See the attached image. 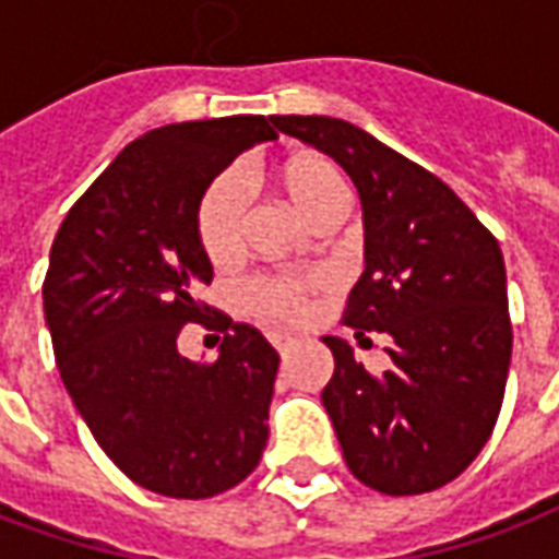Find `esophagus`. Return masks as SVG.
<instances>
[{
    "instance_id": "obj_1",
    "label": "esophagus",
    "mask_w": 559,
    "mask_h": 559,
    "mask_svg": "<svg viewBox=\"0 0 559 559\" xmlns=\"http://www.w3.org/2000/svg\"><path fill=\"white\" fill-rule=\"evenodd\" d=\"M271 345H274L276 352L285 354L292 345H295V336H285V333H271Z\"/></svg>"
}]
</instances>
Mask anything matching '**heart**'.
Wrapping results in <instances>:
<instances>
[{"label":"heart","mask_w":559,"mask_h":559,"mask_svg":"<svg viewBox=\"0 0 559 559\" xmlns=\"http://www.w3.org/2000/svg\"><path fill=\"white\" fill-rule=\"evenodd\" d=\"M274 185L285 195V202L307 219L312 229L340 226L348 207L352 190L340 166L321 154H292L274 169ZM243 223H247V202L243 187L235 175H219L199 199L195 207V231L202 250L214 264L231 262L243 243ZM307 288L304 280L292 276H271L247 285V304L267 319L297 321L307 309Z\"/></svg>","instance_id":"1"}]
</instances>
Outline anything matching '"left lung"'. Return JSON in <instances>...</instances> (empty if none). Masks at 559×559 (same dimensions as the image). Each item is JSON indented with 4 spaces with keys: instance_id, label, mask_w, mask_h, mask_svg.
I'll use <instances>...</instances> for the list:
<instances>
[{
    "instance_id": "left-lung-1",
    "label": "left lung",
    "mask_w": 559,
    "mask_h": 559,
    "mask_svg": "<svg viewBox=\"0 0 559 559\" xmlns=\"http://www.w3.org/2000/svg\"><path fill=\"white\" fill-rule=\"evenodd\" d=\"M271 121L340 163L364 207V274L345 324L357 340L384 333L390 369L366 372L348 342L321 336L336 364L321 405L345 464L381 495L447 486L486 447L503 402L512 328L500 243L441 178L352 121Z\"/></svg>"
}]
</instances>
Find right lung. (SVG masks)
Masks as SVG:
<instances>
[{
    "instance_id": "right-lung-1",
    "label": "right lung",
    "mask_w": 559,
    "mask_h": 559,
    "mask_svg": "<svg viewBox=\"0 0 559 559\" xmlns=\"http://www.w3.org/2000/svg\"><path fill=\"white\" fill-rule=\"evenodd\" d=\"M276 140L271 118L148 130L109 163L52 240L44 319L73 408L136 486L214 497L255 471L280 354L250 324L205 319L214 280L195 231L207 185L240 151ZM227 336L214 365L177 352L185 323Z\"/></svg>"
}]
</instances>
